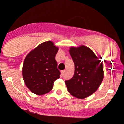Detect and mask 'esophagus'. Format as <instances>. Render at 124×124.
Segmentation results:
<instances>
[{"label":"esophagus","mask_w":124,"mask_h":124,"mask_svg":"<svg viewBox=\"0 0 124 124\" xmlns=\"http://www.w3.org/2000/svg\"><path fill=\"white\" fill-rule=\"evenodd\" d=\"M65 70H62L61 72V75L62 76H63L64 75V74H65Z\"/></svg>","instance_id":"1"}]
</instances>
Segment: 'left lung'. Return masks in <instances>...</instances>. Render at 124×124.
<instances>
[{
	"mask_svg": "<svg viewBox=\"0 0 124 124\" xmlns=\"http://www.w3.org/2000/svg\"><path fill=\"white\" fill-rule=\"evenodd\" d=\"M69 53L75 70L73 77L65 81L67 90L77 98H85L95 93L103 81V64L93 50L84 45L71 46Z\"/></svg>",
	"mask_w": 124,
	"mask_h": 124,
	"instance_id": "obj_1",
	"label": "left lung"
}]
</instances>
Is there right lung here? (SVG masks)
Listing matches in <instances>:
<instances>
[{
	"label": "right lung",
	"instance_id": "obj_1",
	"mask_svg": "<svg viewBox=\"0 0 124 124\" xmlns=\"http://www.w3.org/2000/svg\"><path fill=\"white\" fill-rule=\"evenodd\" d=\"M59 48L52 41H45L30 52L23 63L22 74L26 86L37 95L49 93L59 78L55 55Z\"/></svg>",
	"mask_w": 124,
	"mask_h": 124
}]
</instances>
